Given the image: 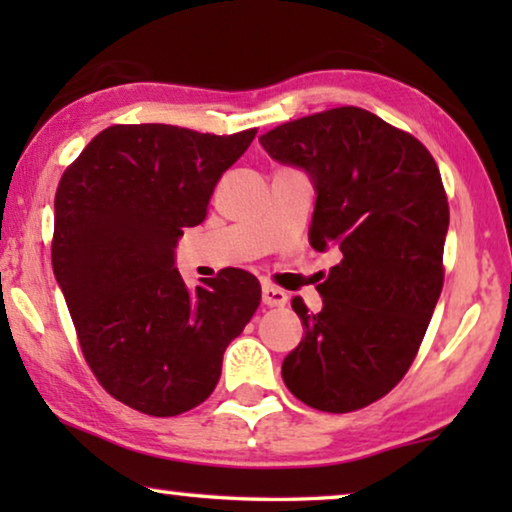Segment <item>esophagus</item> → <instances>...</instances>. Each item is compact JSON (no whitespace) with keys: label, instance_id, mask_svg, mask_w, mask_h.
I'll use <instances>...</instances> for the list:
<instances>
[{"label":"esophagus","instance_id":"1","mask_svg":"<svg viewBox=\"0 0 512 512\" xmlns=\"http://www.w3.org/2000/svg\"><path fill=\"white\" fill-rule=\"evenodd\" d=\"M261 300H263V305H268V307H284L286 303H289V296H286V291L277 289V286L265 284L261 291Z\"/></svg>","mask_w":512,"mask_h":512}]
</instances>
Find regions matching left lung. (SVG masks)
Masks as SVG:
<instances>
[{"label":"left lung","mask_w":512,"mask_h":512,"mask_svg":"<svg viewBox=\"0 0 512 512\" xmlns=\"http://www.w3.org/2000/svg\"><path fill=\"white\" fill-rule=\"evenodd\" d=\"M258 142L310 177L312 249L342 254L317 286V314L291 300L305 335L282 363L284 384L310 408H366L408 373L443 289L450 209L436 160L359 107L298 118Z\"/></svg>","instance_id":"obj_1"}]
</instances>
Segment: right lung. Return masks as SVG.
I'll use <instances>...</instances> for the list:
<instances>
[{
  "instance_id": "add662e5",
  "label": "right lung",
  "mask_w": 512,
  "mask_h": 512,
  "mask_svg": "<svg viewBox=\"0 0 512 512\" xmlns=\"http://www.w3.org/2000/svg\"><path fill=\"white\" fill-rule=\"evenodd\" d=\"M254 137L111 125L60 179L55 282L90 370L144 415L174 417L205 401L223 352L261 303L249 272L226 268L191 291L174 268L184 228L205 221L216 181Z\"/></svg>"
}]
</instances>
